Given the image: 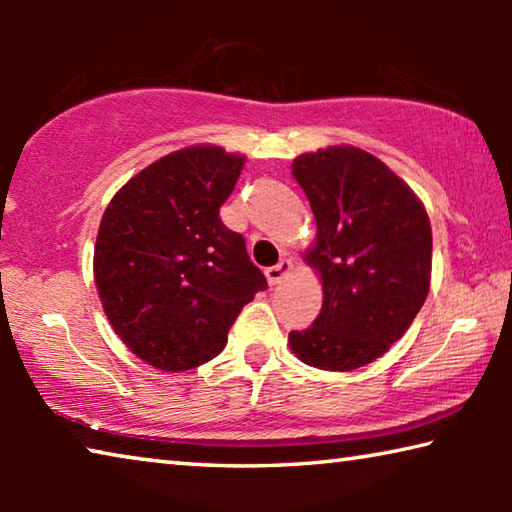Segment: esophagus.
Masks as SVG:
<instances>
[{
    "instance_id": "34e87169",
    "label": "esophagus",
    "mask_w": 512,
    "mask_h": 512,
    "mask_svg": "<svg viewBox=\"0 0 512 512\" xmlns=\"http://www.w3.org/2000/svg\"><path fill=\"white\" fill-rule=\"evenodd\" d=\"M291 271H293V262H291V259L284 257L275 266L266 268V280H268V284H280Z\"/></svg>"
}]
</instances>
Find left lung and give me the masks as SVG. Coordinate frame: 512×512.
Returning <instances> with one entry per match:
<instances>
[{
  "label": "left lung",
  "instance_id": "8db88e82",
  "mask_svg": "<svg viewBox=\"0 0 512 512\" xmlns=\"http://www.w3.org/2000/svg\"><path fill=\"white\" fill-rule=\"evenodd\" d=\"M293 178L316 219L305 262L323 280V309L289 334V345L307 366L361 368L402 339L427 300V210L400 176L357 146L302 153Z\"/></svg>",
  "mask_w": 512,
  "mask_h": 512
}]
</instances>
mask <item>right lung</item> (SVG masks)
Wrapping results in <instances>:
<instances>
[{"mask_svg":"<svg viewBox=\"0 0 512 512\" xmlns=\"http://www.w3.org/2000/svg\"><path fill=\"white\" fill-rule=\"evenodd\" d=\"M244 155L187 146L112 196L94 246V282L112 329L135 357L167 372L214 359L239 311L266 289L246 241L219 210Z\"/></svg>","mask_w":512,"mask_h":512,"instance_id":"1","label":"right lung"}]
</instances>
